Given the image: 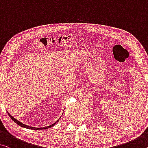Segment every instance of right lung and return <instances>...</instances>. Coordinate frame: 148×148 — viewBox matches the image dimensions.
I'll return each instance as SVG.
<instances>
[{
	"label": "right lung",
	"mask_w": 148,
	"mask_h": 148,
	"mask_svg": "<svg viewBox=\"0 0 148 148\" xmlns=\"http://www.w3.org/2000/svg\"><path fill=\"white\" fill-rule=\"evenodd\" d=\"M8 114L9 115V116H10V117L11 118V119H12V120H13V121L15 122V123H16L18 125H19L20 126H21V127H24V128H26L32 129V130H45V129H47V128H51V127H52V126H53L54 125H55V124L57 123V122H58V121H59V120H57V122H56L55 123L53 124H52V125H51V126H47V127H43V128H35V127H31V126H27V125H26V124H22V122H19L18 120H17L16 119H15L14 118L12 117V116H11V115H10V114H9V113H8Z\"/></svg>",
	"instance_id": "1"
}]
</instances>
